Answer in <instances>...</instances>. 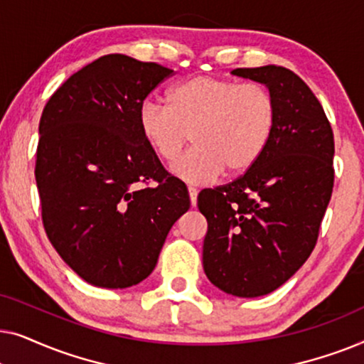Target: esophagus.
Returning a JSON list of instances; mask_svg holds the SVG:
<instances>
[{
    "label": "esophagus",
    "mask_w": 364,
    "mask_h": 364,
    "mask_svg": "<svg viewBox=\"0 0 364 364\" xmlns=\"http://www.w3.org/2000/svg\"><path fill=\"white\" fill-rule=\"evenodd\" d=\"M197 188L193 187H188V196H191V205L196 207L197 205Z\"/></svg>",
    "instance_id": "esophagus-1"
}]
</instances>
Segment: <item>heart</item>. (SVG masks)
<instances>
[{"mask_svg": "<svg viewBox=\"0 0 364 364\" xmlns=\"http://www.w3.org/2000/svg\"><path fill=\"white\" fill-rule=\"evenodd\" d=\"M139 131L159 159L191 186H205L227 171L242 176L265 154L277 126V102L265 86L215 76H196L167 92V106L146 101Z\"/></svg>", "mask_w": 364, "mask_h": 364, "instance_id": "1", "label": "heart"}]
</instances>
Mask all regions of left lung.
I'll list each match as a JSON object with an SVG mask.
<instances>
[{
	"label": "left lung",
	"instance_id": "1",
	"mask_svg": "<svg viewBox=\"0 0 364 364\" xmlns=\"http://www.w3.org/2000/svg\"><path fill=\"white\" fill-rule=\"evenodd\" d=\"M265 84L277 126L260 161L227 186L200 192L207 218L203 270L228 295H268L298 272L316 245L333 192L335 141L321 104L290 69H233Z\"/></svg>",
	"mask_w": 364,
	"mask_h": 364
}]
</instances>
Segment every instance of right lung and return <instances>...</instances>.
Returning <instances> with one entry per match:
<instances>
[{
	"label": "right lung",
	"instance_id": "add662e5",
	"mask_svg": "<svg viewBox=\"0 0 364 364\" xmlns=\"http://www.w3.org/2000/svg\"><path fill=\"white\" fill-rule=\"evenodd\" d=\"M173 71L107 54L74 73L39 121L36 183L49 242L82 280L127 288L151 275L187 188L139 131L137 114ZM156 181L154 186L142 183Z\"/></svg>",
	"mask_w": 364,
	"mask_h": 364
}]
</instances>
